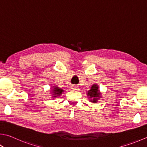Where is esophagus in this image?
Returning a JSON list of instances; mask_svg holds the SVG:
<instances>
[{
	"label": "esophagus",
	"instance_id": "esophagus-1",
	"mask_svg": "<svg viewBox=\"0 0 147 147\" xmlns=\"http://www.w3.org/2000/svg\"><path fill=\"white\" fill-rule=\"evenodd\" d=\"M71 89L74 90H79V87L78 86H77L76 85H73L71 86Z\"/></svg>",
	"mask_w": 147,
	"mask_h": 147
}]
</instances>
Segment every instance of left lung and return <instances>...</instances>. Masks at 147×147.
Segmentation results:
<instances>
[{"mask_svg":"<svg viewBox=\"0 0 147 147\" xmlns=\"http://www.w3.org/2000/svg\"><path fill=\"white\" fill-rule=\"evenodd\" d=\"M87 95L89 97L90 101L92 103H96L100 98H101V93L98 85L97 84H93L90 87V89L88 90Z\"/></svg>","mask_w":147,"mask_h":147,"instance_id":"obj_1","label":"left lung"}]
</instances>
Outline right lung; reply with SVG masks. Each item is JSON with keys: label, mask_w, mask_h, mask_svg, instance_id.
Segmentation results:
<instances>
[{"label": "right lung", "mask_w": 147, "mask_h": 147, "mask_svg": "<svg viewBox=\"0 0 147 147\" xmlns=\"http://www.w3.org/2000/svg\"><path fill=\"white\" fill-rule=\"evenodd\" d=\"M63 92V90L61 89V88L58 87L57 86H53V98H57L60 96L62 94Z\"/></svg>", "instance_id": "obj_1"}]
</instances>
